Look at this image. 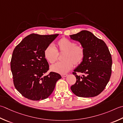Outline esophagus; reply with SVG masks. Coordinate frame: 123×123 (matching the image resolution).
Instances as JSON below:
<instances>
[{
    "mask_svg": "<svg viewBox=\"0 0 123 123\" xmlns=\"http://www.w3.org/2000/svg\"><path fill=\"white\" fill-rule=\"evenodd\" d=\"M67 75H68L67 74H61V76H62V77H66Z\"/></svg>",
    "mask_w": 123,
    "mask_h": 123,
    "instance_id": "34e87169",
    "label": "esophagus"
}]
</instances>
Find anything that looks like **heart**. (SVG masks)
Masks as SVG:
<instances>
[{"mask_svg":"<svg viewBox=\"0 0 123 123\" xmlns=\"http://www.w3.org/2000/svg\"><path fill=\"white\" fill-rule=\"evenodd\" d=\"M56 49L52 45H47L44 51V57L50 63H54L58 59V53H64L62 59L63 61L59 62L50 67L53 71L59 74L68 72L73 67L80 64L85 57V51L81 45H76V43L63 37L56 43Z\"/></svg>","mask_w":123,"mask_h":123,"instance_id":"b5f03b06","label":"heart"}]
</instances>
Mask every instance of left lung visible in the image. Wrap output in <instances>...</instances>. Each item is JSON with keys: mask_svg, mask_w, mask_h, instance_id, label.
Returning a JSON list of instances; mask_svg holds the SVG:
<instances>
[{"mask_svg": "<svg viewBox=\"0 0 123 123\" xmlns=\"http://www.w3.org/2000/svg\"><path fill=\"white\" fill-rule=\"evenodd\" d=\"M70 36L80 42L85 51L82 63L73 73L76 81L71 86L72 92L79 97L97 96L104 90L111 77L112 57L109 50L104 41L88 31L83 30ZM77 72L83 74L78 76Z\"/></svg>", "mask_w": 123, "mask_h": 123, "instance_id": "1", "label": "left lung"}]
</instances>
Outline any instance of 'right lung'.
Instances as JSON below:
<instances>
[{"label":"right lung","mask_w":123,"mask_h":123,"mask_svg":"<svg viewBox=\"0 0 123 123\" xmlns=\"http://www.w3.org/2000/svg\"><path fill=\"white\" fill-rule=\"evenodd\" d=\"M58 35L32 33L14 49L11 61L13 83L24 97L33 101L44 100L51 94L56 81L61 78L54 72L44 76L49 70L44 49Z\"/></svg>","instance_id":"1"}]
</instances>
